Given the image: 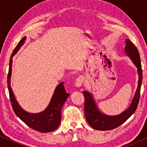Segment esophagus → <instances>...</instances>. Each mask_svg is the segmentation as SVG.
I'll list each match as a JSON object with an SVG mask.
<instances>
[{
  "mask_svg": "<svg viewBox=\"0 0 147 147\" xmlns=\"http://www.w3.org/2000/svg\"><path fill=\"white\" fill-rule=\"evenodd\" d=\"M83 82H84V77H82V76H80V77H79L78 78H77V79L75 80V86L77 88L81 87V86L82 85Z\"/></svg>",
  "mask_w": 147,
  "mask_h": 147,
  "instance_id": "34e87169",
  "label": "esophagus"
}]
</instances>
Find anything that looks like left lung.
Wrapping results in <instances>:
<instances>
[{"mask_svg": "<svg viewBox=\"0 0 147 147\" xmlns=\"http://www.w3.org/2000/svg\"><path fill=\"white\" fill-rule=\"evenodd\" d=\"M125 43L124 53L126 56L131 59L133 64L138 69V82L137 89L129 108L117 115H108L103 113L96 104L95 98L92 93L87 90L84 91L83 93L85 97L84 111H85L86 121L91 127L96 130L108 131V130L115 129L125 122L134 113L138 107L140 95L141 85L142 82V70L140 58L137 48L132 42L127 38L126 39Z\"/></svg>", "mask_w": 147, "mask_h": 147, "instance_id": "8db88e82", "label": "left lung"}]
</instances>
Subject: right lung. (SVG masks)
<instances>
[{"mask_svg":"<svg viewBox=\"0 0 147 147\" xmlns=\"http://www.w3.org/2000/svg\"><path fill=\"white\" fill-rule=\"evenodd\" d=\"M26 36H24L18 43L11 55L9 60V72L7 75V86L11 106L15 114L29 127L41 133H49L56 130L59 126L61 119V109L70 94L67 93L64 87V82H61L55 88L51 100L46 109L38 113L27 112L19 105L11 87L12 58L24 44Z\"/></svg>","mask_w":147,"mask_h":147,"instance_id":"right-lung-1","label":"right lung"}]
</instances>
